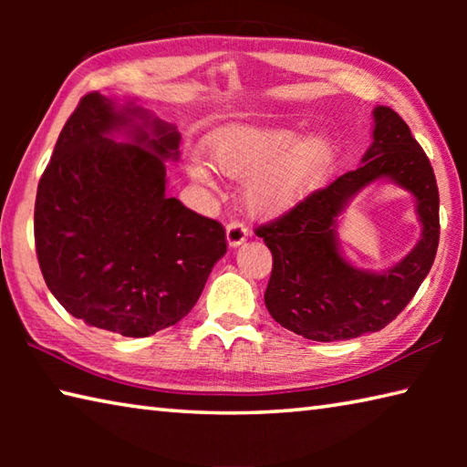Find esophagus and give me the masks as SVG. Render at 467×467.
<instances>
[{"mask_svg": "<svg viewBox=\"0 0 467 467\" xmlns=\"http://www.w3.org/2000/svg\"><path fill=\"white\" fill-rule=\"evenodd\" d=\"M247 234L249 228L239 223V220H231V223L226 224V241L231 247H239V244L247 239Z\"/></svg>", "mask_w": 467, "mask_h": 467, "instance_id": "esophagus-1", "label": "esophagus"}]
</instances>
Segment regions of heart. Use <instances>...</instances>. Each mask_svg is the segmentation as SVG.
Returning <instances> with one entry per match:
<instances>
[{
    "label": "heart",
    "mask_w": 467,
    "mask_h": 467,
    "mask_svg": "<svg viewBox=\"0 0 467 467\" xmlns=\"http://www.w3.org/2000/svg\"><path fill=\"white\" fill-rule=\"evenodd\" d=\"M212 158L228 177H249L244 197L253 212L275 214L295 205L327 175L336 141L327 133L300 138L292 130L228 128L212 141ZM193 177L212 181V169L197 161Z\"/></svg>",
    "instance_id": "b5f03b06"
}]
</instances>
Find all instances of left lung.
Wrapping results in <instances>:
<instances>
[{
  "mask_svg": "<svg viewBox=\"0 0 467 467\" xmlns=\"http://www.w3.org/2000/svg\"><path fill=\"white\" fill-rule=\"evenodd\" d=\"M383 176L417 197L423 239L391 271L370 275L338 255L335 218L352 194ZM255 234L274 257L265 306L282 327L315 342H337L383 329L414 298L437 255L439 187L429 156L393 109L377 107L373 146L360 167L259 224Z\"/></svg>",
  "mask_w": 467,
  "mask_h": 467,
  "instance_id": "obj_1",
  "label": "left lung"
}]
</instances>
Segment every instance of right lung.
I'll return each instance as SVG.
<instances>
[{
  "label": "right lung",
  "instance_id": "obj_1",
  "mask_svg": "<svg viewBox=\"0 0 467 467\" xmlns=\"http://www.w3.org/2000/svg\"><path fill=\"white\" fill-rule=\"evenodd\" d=\"M128 129L131 145L107 139ZM175 128L88 92L38 181L35 247L63 309L86 326L146 337L193 309L226 253L218 220L164 195Z\"/></svg>",
  "mask_w": 467,
  "mask_h": 467
}]
</instances>
